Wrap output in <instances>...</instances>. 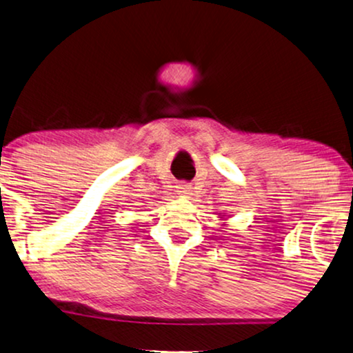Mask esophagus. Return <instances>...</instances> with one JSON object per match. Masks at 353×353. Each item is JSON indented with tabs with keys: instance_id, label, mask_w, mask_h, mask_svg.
<instances>
[{
	"instance_id": "obj_1",
	"label": "esophagus",
	"mask_w": 353,
	"mask_h": 353,
	"mask_svg": "<svg viewBox=\"0 0 353 353\" xmlns=\"http://www.w3.org/2000/svg\"><path fill=\"white\" fill-rule=\"evenodd\" d=\"M177 192H179L181 195L189 196V195H192V185L189 184V182H181V184L177 185Z\"/></svg>"
}]
</instances>
